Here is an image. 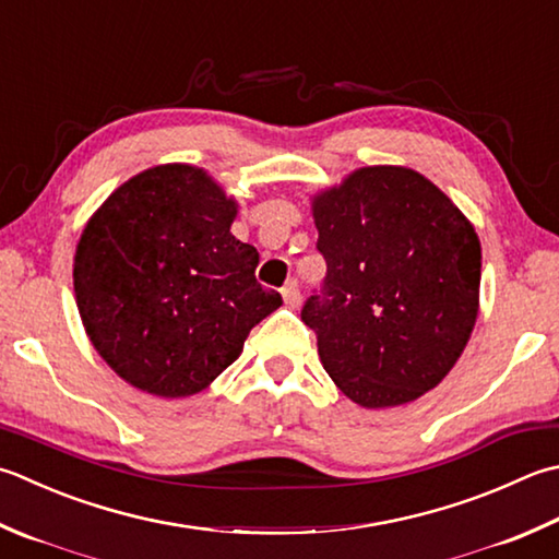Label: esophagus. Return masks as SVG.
<instances>
[{"label":"esophagus","instance_id":"obj_1","mask_svg":"<svg viewBox=\"0 0 559 559\" xmlns=\"http://www.w3.org/2000/svg\"><path fill=\"white\" fill-rule=\"evenodd\" d=\"M281 295H283V302L288 305V308H298L300 305V288H298V281H288L286 286L281 288Z\"/></svg>","mask_w":559,"mask_h":559}]
</instances>
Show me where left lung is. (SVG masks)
<instances>
[{
	"instance_id": "left-lung-1",
	"label": "left lung",
	"mask_w": 559,
	"mask_h": 559,
	"mask_svg": "<svg viewBox=\"0 0 559 559\" xmlns=\"http://www.w3.org/2000/svg\"><path fill=\"white\" fill-rule=\"evenodd\" d=\"M320 293L302 305L336 388L397 407L455 366L479 308L483 249L457 205L419 171L364 167L314 195Z\"/></svg>"
}]
</instances>
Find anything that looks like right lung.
I'll use <instances>...</instances> for the list:
<instances>
[{
	"mask_svg": "<svg viewBox=\"0 0 559 559\" xmlns=\"http://www.w3.org/2000/svg\"><path fill=\"white\" fill-rule=\"evenodd\" d=\"M203 169L159 164L108 195L74 254L76 308L94 348L138 390L189 397L235 364L283 305L257 281L259 251Z\"/></svg>",
	"mask_w": 559,
	"mask_h": 559,
	"instance_id": "1",
	"label": "right lung"
}]
</instances>
